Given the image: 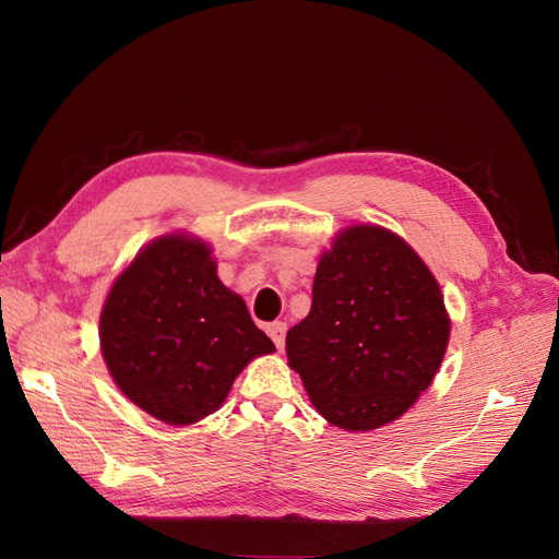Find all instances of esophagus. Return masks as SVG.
<instances>
[{"label": "esophagus", "mask_w": 559, "mask_h": 559, "mask_svg": "<svg viewBox=\"0 0 559 559\" xmlns=\"http://www.w3.org/2000/svg\"><path fill=\"white\" fill-rule=\"evenodd\" d=\"M267 335L273 337V343L277 349L284 347V335H286V324L284 321H273V324L267 326Z\"/></svg>", "instance_id": "34e87169"}]
</instances>
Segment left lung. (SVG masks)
Instances as JSON below:
<instances>
[{
  "label": "left lung",
  "instance_id": "left-lung-1",
  "mask_svg": "<svg viewBox=\"0 0 559 559\" xmlns=\"http://www.w3.org/2000/svg\"><path fill=\"white\" fill-rule=\"evenodd\" d=\"M450 343L441 284L401 235L354 224L321 251L310 314L286 357L317 413L345 431L399 419L433 382Z\"/></svg>",
  "mask_w": 559,
  "mask_h": 559
}]
</instances>
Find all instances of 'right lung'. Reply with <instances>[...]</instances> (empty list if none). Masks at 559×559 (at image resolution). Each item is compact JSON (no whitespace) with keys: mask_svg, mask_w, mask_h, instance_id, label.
<instances>
[{"mask_svg":"<svg viewBox=\"0 0 559 559\" xmlns=\"http://www.w3.org/2000/svg\"><path fill=\"white\" fill-rule=\"evenodd\" d=\"M99 349L121 392L165 425L222 408L245 366L275 345L216 275L212 245L167 233L142 247L105 298Z\"/></svg>","mask_w":559,"mask_h":559,"instance_id":"add662e5","label":"right lung"}]
</instances>
